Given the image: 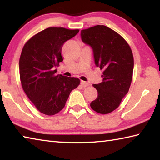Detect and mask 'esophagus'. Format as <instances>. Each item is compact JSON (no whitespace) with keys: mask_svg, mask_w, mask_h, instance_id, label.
Returning a JSON list of instances; mask_svg holds the SVG:
<instances>
[{"mask_svg":"<svg viewBox=\"0 0 160 160\" xmlns=\"http://www.w3.org/2000/svg\"><path fill=\"white\" fill-rule=\"evenodd\" d=\"M80 85H81V86L82 87V88H85V87L89 85V83L87 82H85V81L81 80L80 81Z\"/></svg>","mask_w":160,"mask_h":160,"instance_id":"obj_1","label":"esophagus"}]
</instances>
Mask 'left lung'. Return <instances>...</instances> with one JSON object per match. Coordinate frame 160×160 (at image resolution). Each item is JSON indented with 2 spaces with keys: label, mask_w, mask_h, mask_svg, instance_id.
I'll use <instances>...</instances> for the list:
<instances>
[{
  "label": "left lung",
  "mask_w": 160,
  "mask_h": 160,
  "mask_svg": "<svg viewBox=\"0 0 160 160\" xmlns=\"http://www.w3.org/2000/svg\"><path fill=\"white\" fill-rule=\"evenodd\" d=\"M80 35L82 41L92 48L96 66L103 70L102 82L93 85L98 96L90 107L102 114L111 113L118 107L131 86L134 66L132 51L121 35L107 26L82 29Z\"/></svg>",
  "instance_id": "obj_1"
}]
</instances>
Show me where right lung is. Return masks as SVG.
Instances as JSON below:
<instances>
[{
    "label": "right lung",
    "instance_id": "obj_1",
    "mask_svg": "<svg viewBox=\"0 0 160 160\" xmlns=\"http://www.w3.org/2000/svg\"><path fill=\"white\" fill-rule=\"evenodd\" d=\"M79 29L48 28L27 42L19 68L23 90L40 112L52 116L63 109L69 94L80 85L77 78L56 75L55 68L63 60V45Z\"/></svg>",
    "mask_w": 160,
    "mask_h": 160
}]
</instances>
